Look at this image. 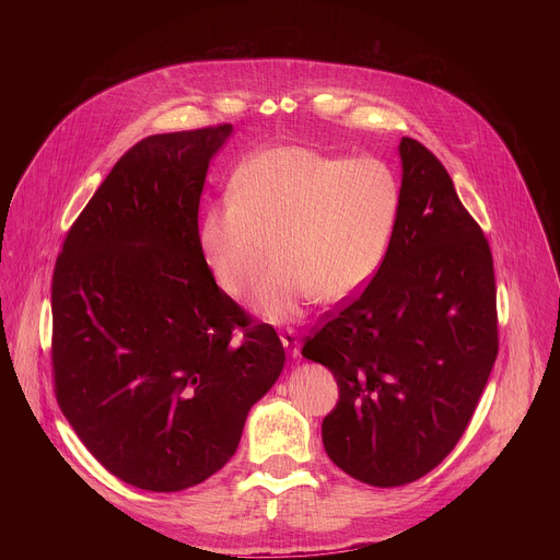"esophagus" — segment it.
I'll return each mask as SVG.
<instances>
[{
  "instance_id": "esophagus-1",
  "label": "esophagus",
  "mask_w": 560,
  "mask_h": 560,
  "mask_svg": "<svg viewBox=\"0 0 560 560\" xmlns=\"http://www.w3.org/2000/svg\"><path fill=\"white\" fill-rule=\"evenodd\" d=\"M281 343H283V348H285V352H288L290 357H299V348H301V343H299V337H296V332H294V330H285V332H281Z\"/></svg>"
}]
</instances>
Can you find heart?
Returning a JSON list of instances; mask_svg holds the SVG:
<instances>
[{
	"instance_id": "b5f03b06",
	"label": "heart",
	"mask_w": 560,
	"mask_h": 560,
	"mask_svg": "<svg viewBox=\"0 0 560 560\" xmlns=\"http://www.w3.org/2000/svg\"><path fill=\"white\" fill-rule=\"evenodd\" d=\"M401 212V184L376 156L277 145L238 168L230 195L199 223V248L217 285L290 322L314 296L341 303L378 272Z\"/></svg>"
}]
</instances>
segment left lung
<instances>
[{"label": "left lung", "instance_id": "8db88e82", "mask_svg": "<svg viewBox=\"0 0 560 560\" xmlns=\"http://www.w3.org/2000/svg\"><path fill=\"white\" fill-rule=\"evenodd\" d=\"M398 152L401 212L387 255L303 343L339 385L326 452L374 488L408 486L454 450L499 354L488 238L421 141L404 137Z\"/></svg>", "mask_w": 560, "mask_h": 560}]
</instances>
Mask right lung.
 <instances>
[{
	"instance_id": "add662e5",
	"label": "right lung",
	"mask_w": 560,
	"mask_h": 560,
	"mask_svg": "<svg viewBox=\"0 0 560 560\" xmlns=\"http://www.w3.org/2000/svg\"><path fill=\"white\" fill-rule=\"evenodd\" d=\"M230 135L219 124L135 143L52 272L57 404L110 474L148 492L219 471L285 363L275 328L217 285L199 248L208 164Z\"/></svg>"
}]
</instances>
